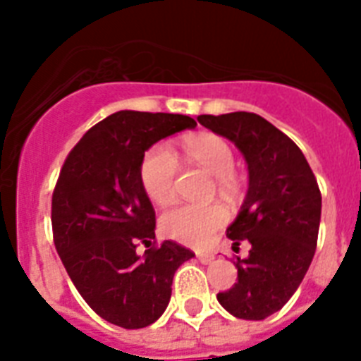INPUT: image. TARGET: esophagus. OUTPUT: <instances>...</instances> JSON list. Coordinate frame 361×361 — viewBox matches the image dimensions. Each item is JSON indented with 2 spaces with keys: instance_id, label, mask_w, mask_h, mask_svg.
<instances>
[{
  "instance_id": "34e87169",
  "label": "esophagus",
  "mask_w": 361,
  "mask_h": 361,
  "mask_svg": "<svg viewBox=\"0 0 361 361\" xmlns=\"http://www.w3.org/2000/svg\"><path fill=\"white\" fill-rule=\"evenodd\" d=\"M197 258L202 264H209L214 260V255H212V252H197Z\"/></svg>"
}]
</instances>
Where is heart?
<instances>
[{"instance_id":"1","label":"heart","mask_w":361,"mask_h":361,"mask_svg":"<svg viewBox=\"0 0 361 361\" xmlns=\"http://www.w3.org/2000/svg\"><path fill=\"white\" fill-rule=\"evenodd\" d=\"M187 159L215 178L221 195H232L236 189L234 166L236 159L228 142L219 135L204 133L183 142ZM180 176V159L169 144H155L146 152L140 164L142 187L153 202L166 204L176 195ZM226 209L219 204H176L161 215L164 236L187 245H206L215 232L226 223Z\"/></svg>"}]
</instances>
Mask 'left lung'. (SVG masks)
Returning <instances> with one entry per match:
<instances>
[{
  "instance_id": "1",
  "label": "left lung",
  "mask_w": 361,
  "mask_h": 361,
  "mask_svg": "<svg viewBox=\"0 0 361 361\" xmlns=\"http://www.w3.org/2000/svg\"><path fill=\"white\" fill-rule=\"evenodd\" d=\"M206 129L236 144L249 169V189L226 236L236 249L238 283L217 300L238 319L262 320L277 313L307 274L320 225L319 183L307 159L275 125L252 112L198 116Z\"/></svg>"
}]
</instances>
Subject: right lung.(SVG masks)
I'll list each match as a JSON object with an SVG mask.
<instances>
[{
  "label": "right lung",
  "instance_id": "add662e5",
  "mask_svg": "<svg viewBox=\"0 0 361 361\" xmlns=\"http://www.w3.org/2000/svg\"><path fill=\"white\" fill-rule=\"evenodd\" d=\"M195 127L189 116L121 110L93 125L59 172L52 195L59 258L87 305L125 330L164 313L176 269L195 257L172 240L152 241L155 209L140 180L146 149ZM140 243L144 255L135 252Z\"/></svg>",
  "mask_w": 361,
  "mask_h": 361
}]
</instances>
